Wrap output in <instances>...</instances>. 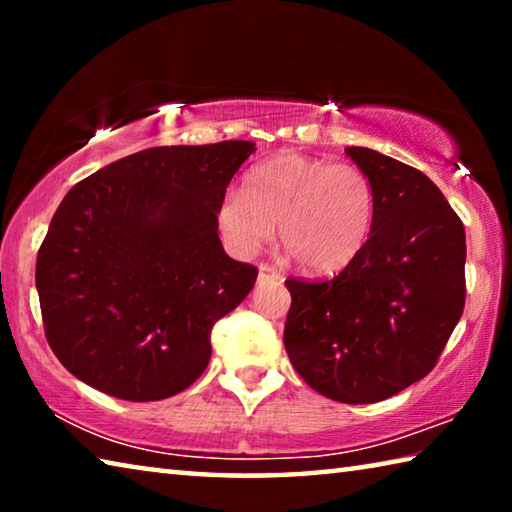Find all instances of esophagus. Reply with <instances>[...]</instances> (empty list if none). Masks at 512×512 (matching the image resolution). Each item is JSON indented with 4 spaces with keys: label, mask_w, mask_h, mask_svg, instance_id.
I'll return each instance as SVG.
<instances>
[{
    "label": "esophagus",
    "mask_w": 512,
    "mask_h": 512,
    "mask_svg": "<svg viewBox=\"0 0 512 512\" xmlns=\"http://www.w3.org/2000/svg\"><path fill=\"white\" fill-rule=\"evenodd\" d=\"M280 282L282 280V273L280 271H275L273 266H268V264H259V282Z\"/></svg>",
    "instance_id": "1"
}]
</instances>
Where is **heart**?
<instances>
[{"label": "heart", "mask_w": 512, "mask_h": 512, "mask_svg": "<svg viewBox=\"0 0 512 512\" xmlns=\"http://www.w3.org/2000/svg\"><path fill=\"white\" fill-rule=\"evenodd\" d=\"M377 194L366 171L280 153L246 173L244 189H228L216 207L225 244L253 257L277 232L307 271H341L357 257L375 223Z\"/></svg>", "instance_id": "heart-1"}]
</instances>
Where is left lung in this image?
I'll list each match as a JSON object with an SVG mask.
<instances>
[{
    "instance_id": "8db88e82",
    "label": "left lung",
    "mask_w": 512,
    "mask_h": 512,
    "mask_svg": "<svg viewBox=\"0 0 512 512\" xmlns=\"http://www.w3.org/2000/svg\"><path fill=\"white\" fill-rule=\"evenodd\" d=\"M375 185L361 253L323 282L289 277L284 348L329 400L372 404L427 377L465 307V230L422 171L348 146Z\"/></svg>"
}]
</instances>
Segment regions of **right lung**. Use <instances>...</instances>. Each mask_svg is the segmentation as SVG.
I'll list each match as a JSON object with an SVG mask.
<instances>
[{"label":"right lung","mask_w":512,"mask_h":512,"mask_svg":"<svg viewBox=\"0 0 512 512\" xmlns=\"http://www.w3.org/2000/svg\"><path fill=\"white\" fill-rule=\"evenodd\" d=\"M255 142L155 146L69 189L38 250L51 350L76 379L128 402L203 375L210 332L255 287L225 255L216 207Z\"/></svg>","instance_id":"obj_1"}]
</instances>
